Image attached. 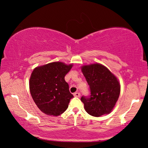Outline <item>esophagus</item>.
<instances>
[{
	"instance_id": "esophagus-1",
	"label": "esophagus",
	"mask_w": 148,
	"mask_h": 148,
	"mask_svg": "<svg viewBox=\"0 0 148 148\" xmlns=\"http://www.w3.org/2000/svg\"><path fill=\"white\" fill-rule=\"evenodd\" d=\"M73 96L75 97H77V98H79L80 97V94L79 92H75L73 94Z\"/></svg>"
}]
</instances>
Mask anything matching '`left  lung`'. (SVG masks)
Segmentation results:
<instances>
[{
  "label": "left lung",
  "instance_id": "8db88e82",
  "mask_svg": "<svg viewBox=\"0 0 148 148\" xmlns=\"http://www.w3.org/2000/svg\"><path fill=\"white\" fill-rule=\"evenodd\" d=\"M82 71L90 89V98L82 96V102L89 114L99 117L113 110L121 92L118 79L100 63L83 65Z\"/></svg>",
  "mask_w": 148,
  "mask_h": 148
}]
</instances>
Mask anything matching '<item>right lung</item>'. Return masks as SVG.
Here are the masks:
<instances>
[{
	"mask_svg": "<svg viewBox=\"0 0 148 148\" xmlns=\"http://www.w3.org/2000/svg\"><path fill=\"white\" fill-rule=\"evenodd\" d=\"M73 64L53 62L37 66L29 79V91L38 108L47 115L59 116L69 106L73 96L64 76Z\"/></svg>",
	"mask_w": 148,
	"mask_h": 148,
	"instance_id": "obj_1",
	"label": "right lung"
}]
</instances>
